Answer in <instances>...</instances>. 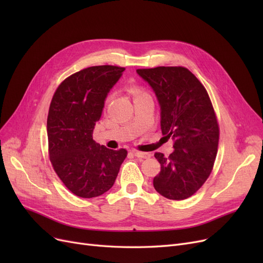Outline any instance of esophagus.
Wrapping results in <instances>:
<instances>
[{
	"label": "esophagus",
	"mask_w": 263,
	"mask_h": 263,
	"mask_svg": "<svg viewBox=\"0 0 263 263\" xmlns=\"http://www.w3.org/2000/svg\"><path fill=\"white\" fill-rule=\"evenodd\" d=\"M134 156L137 157V158H141V159H148L150 158V154H147V153H140V151H134Z\"/></svg>",
	"instance_id": "1"
}]
</instances>
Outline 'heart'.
<instances>
[{"instance_id": "1", "label": "heart", "mask_w": 263, "mask_h": 263, "mask_svg": "<svg viewBox=\"0 0 263 263\" xmlns=\"http://www.w3.org/2000/svg\"><path fill=\"white\" fill-rule=\"evenodd\" d=\"M130 92H132L136 98L139 97V95H142L140 89H139V87H137V86H132V87H130Z\"/></svg>"}]
</instances>
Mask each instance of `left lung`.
<instances>
[{
	"label": "left lung",
	"mask_w": 263,
	"mask_h": 263,
	"mask_svg": "<svg viewBox=\"0 0 263 263\" xmlns=\"http://www.w3.org/2000/svg\"><path fill=\"white\" fill-rule=\"evenodd\" d=\"M160 106V126L173 140L166 158L156 153L161 165L154 178L158 193L169 200H185L208 180L217 155L219 129L208 92L197 78L183 67L138 69Z\"/></svg>",
	"instance_id": "1"
}]
</instances>
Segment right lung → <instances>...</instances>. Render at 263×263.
<instances>
[{
  "mask_svg": "<svg viewBox=\"0 0 263 263\" xmlns=\"http://www.w3.org/2000/svg\"><path fill=\"white\" fill-rule=\"evenodd\" d=\"M125 68L97 66L70 76L54 92L47 118L49 158L68 190L83 198L113 186L125 149L112 150L93 140L107 94Z\"/></svg>",
  "mask_w": 263,
  "mask_h": 263,
  "instance_id": "1",
  "label": "right lung"
}]
</instances>
